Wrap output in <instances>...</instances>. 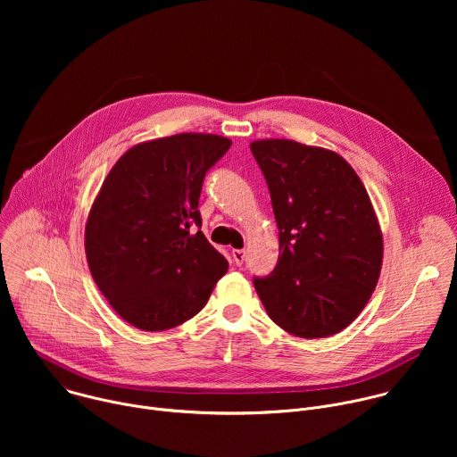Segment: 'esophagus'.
I'll return each instance as SVG.
<instances>
[{"instance_id":"esophagus-1","label":"esophagus","mask_w":457,"mask_h":457,"mask_svg":"<svg viewBox=\"0 0 457 457\" xmlns=\"http://www.w3.org/2000/svg\"><path fill=\"white\" fill-rule=\"evenodd\" d=\"M231 254H233V260H235L237 266L244 264V258H245V251L244 249H233Z\"/></svg>"}]
</instances>
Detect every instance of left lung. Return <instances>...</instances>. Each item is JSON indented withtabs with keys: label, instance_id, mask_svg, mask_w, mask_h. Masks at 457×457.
<instances>
[{
	"label": "left lung",
	"instance_id": "obj_1",
	"mask_svg": "<svg viewBox=\"0 0 457 457\" xmlns=\"http://www.w3.org/2000/svg\"><path fill=\"white\" fill-rule=\"evenodd\" d=\"M249 148L271 193L282 251L254 289L284 331L333 337L361 312L381 271L383 237L367 189L337 152L291 139Z\"/></svg>",
	"mask_w": 457,
	"mask_h": 457
}]
</instances>
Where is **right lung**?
<instances>
[{
	"label": "right lung",
	"instance_id": "1",
	"mask_svg": "<svg viewBox=\"0 0 457 457\" xmlns=\"http://www.w3.org/2000/svg\"><path fill=\"white\" fill-rule=\"evenodd\" d=\"M229 146L213 134L154 139L129 148L106 175L88 213L85 251L97 287L134 328H177L226 275L228 260L193 228L203 224L204 175Z\"/></svg>",
	"mask_w": 457,
	"mask_h": 457
}]
</instances>
